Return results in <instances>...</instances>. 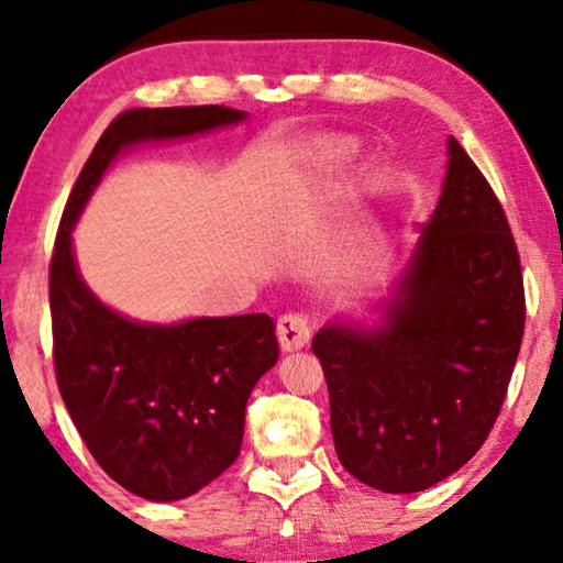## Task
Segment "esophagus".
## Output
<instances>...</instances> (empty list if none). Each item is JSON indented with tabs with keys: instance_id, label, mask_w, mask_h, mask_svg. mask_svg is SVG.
<instances>
[{
	"instance_id": "obj_1",
	"label": "esophagus",
	"mask_w": 563,
	"mask_h": 563,
	"mask_svg": "<svg viewBox=\"0 0 563 563\" xmlns=\"http://www.w3.org/2000/svg\"><path fill=\"white\" fill-rule=\"evenodd\" d=\"M276 335H279V343L284 351H299L310 343L312 325L305 314L289 312V314H282L279 322H276Z\"/></svg>"
}]
</instances>
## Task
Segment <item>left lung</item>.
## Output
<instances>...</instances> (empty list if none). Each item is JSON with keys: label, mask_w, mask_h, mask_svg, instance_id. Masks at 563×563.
<instances>
[{"label": "left lung", "mask_w": 563, "mask_h": 563, "mask_svg": "<svg viewBox=\"0 0 563 563\" xmlns=\"http://www.w3.org/2000/svg\"><path fill=\"white\" fill-rule=\"evenodd\" d=\"M522 328L505 210L451 135L443 195L379 325L330 322L312 341L345 472L391 495L459 472L495 426Z\"/></svg>", "instance_id": "obj_1"}]
</instances>
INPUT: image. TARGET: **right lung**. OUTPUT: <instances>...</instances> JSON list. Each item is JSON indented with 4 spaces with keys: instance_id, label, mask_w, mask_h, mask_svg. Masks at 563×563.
<instances>
[{
    "instance_id": "add662e5",
    "label": "right lung",
    "mask_w": 563,
    "mask_h": 563,
    "mask_svg": "<svg viewBox=\"0 0 563 563\" xmlns=\"http://www.w3.org/2000/svg\"><path fill=\"white\" fill-rule=\"evenodd\" d=\"M245 120L220 104L137 107L112 120L84 164L51 258L53 364L66 410L97 464L153 503L195 495L241 453L245 402L279 358L268 314L151 325L99 302L74 261L71 230L107 166L130 145Z\"/></svg>"
}]
</instances>
